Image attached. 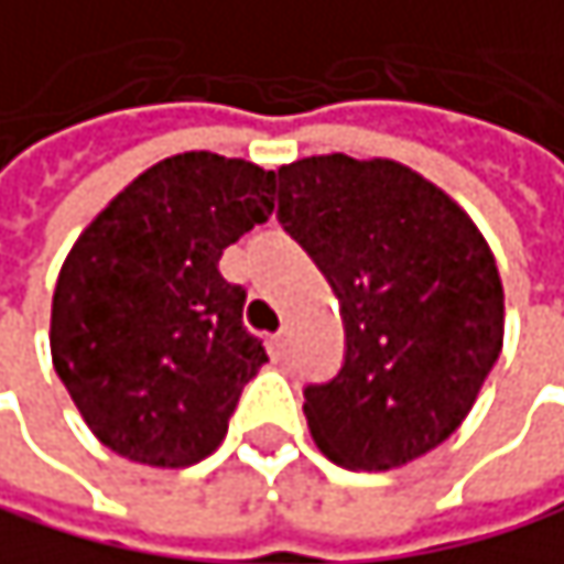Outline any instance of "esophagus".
Masks as SVG:
<instances>
[{
    "instance_id": "34e87169",
    "label": "esophagus",
    "mask_w": 564,
    "mask_h": 564,
    "mask_svg": "<svg viewBox=\"0 0 564 564\" xmlns=\"http://www.w3.org/2000/svg\"><path fill=\"white\" fill-rule=\"evenodd\" d=\"M288 350H291V334L288 330L273 334V357H288Z\"/></svg>"
}]
</instances>
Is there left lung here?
Returning <instances> with one entry per match:
<instances>
[{
  "instance_id": "1",
  "label": "left lung",
  "mask_w": 564,
  "mask_h": 564,
  "mask_svg": "<svg viewBox=\"0 0 564 564\" xmlns=\"http://www.w3.org/2000/svg\"><path fill=\"white\" fill-rule=\"evenodd\" d=\"M276 220L340 301L344 367L304 390L327 459L383 473L446 443L502 350V280L469 214L406 164L317 154L276 171Z\"/></svg>"
}]
</instances>
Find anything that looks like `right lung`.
<instances>
[{
	"label": "right lung",
	"mask_w": 564,
	"mask_h": 564,
	"mask_svg": "<svg viewBox=\"0 0 564 564\" xmlns=\"http://www.w3.org/2000/svg\"><path fill=\"white\" fill-rule=\"evenodd\" d=\"M270 210L273 171L184 151L138 174L68 250L52 364L111 453L181 469L220 446L267 350L217 260Z\"/></svg>",
	"instance_id": "1"
}]
</instances>
